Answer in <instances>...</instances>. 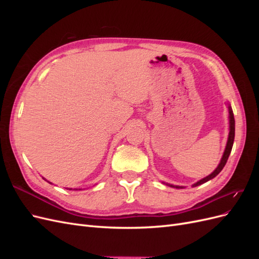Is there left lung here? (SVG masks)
Here are the masks:
<instances>
[{
    "label": "left lung",
    "mask_w": 259,
    "mask_h": 259,
    "mask_svg": "<svg viewBox=\"0 0 259 259\" xmlns=\"http://www.w3.org/2000/svg\"><path fill=\"white\" fill-rule=\"evenodd\" d=\"M227 106H228V113H229V134H228V139H227V144H226V147H225V150H224V153H223V156L221 159V162H219V164L217 165V167L211 171V173L204 177L200 179L199 182L194 183L192 185V187H197V186H200L202 184H204L206 182H208V180L213 179L214 177H216L219 173H221L222 169L224 168V166L226 165L227 163V160H228L229 155H230V152H231V149H232V146H233V140H234V116H233V112H232V108L230 106L229 103H226ZM163 184H165L171 188H176V189H183V188H185L184 186H176V185H170V184H167V183H164L162 182Z\"/></svg>",
    "instance_id": "obj_1"
}]
</instances>
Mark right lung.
Listing matches in <instances>:
<instances>
[{"label":"right lung","mask_w":259,"mask_h":259,"mask_svg":"<svg viewBox=\"0 0 259 259\" xmlns=\"http://www.w3.org/2000/svg\"><path fill=\"white\" fill-rule=\"evenodd\" d=\"M43 179H45V178H43ZM46 180V179H45ZM46 182H48V180H46ZM50 183V182H49ZM50 184H52V183H50ZM69 190H72V189H69ZM74 190H81V189H74Z\"/></svg>","instance_id":"1"}]
</instances>
